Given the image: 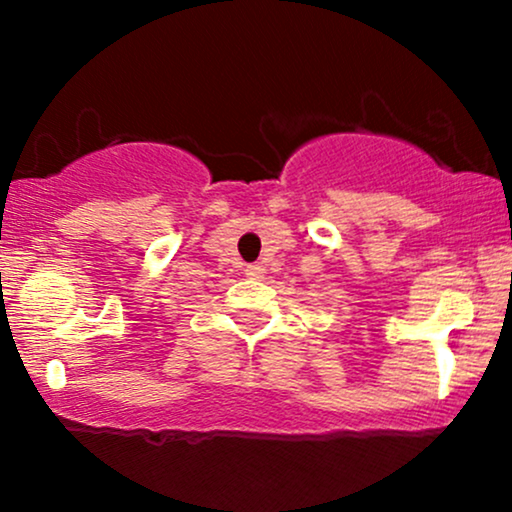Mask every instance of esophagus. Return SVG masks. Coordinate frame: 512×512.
Here are the masks:
<instances>
[{
    "instance_id": "esophagus-1",
    "label": "esophagus",
    "mask_w": 512,
    "mask_h": 512,
    "mask_svg": "<svg viewBox=\"0 0 512 512\" xmlns=\"http://www.w3.org/2000/svg\"><path fill=\"white\" fill-rule=\"evenodd\" d=\"M245 274H248L250 279H262L264 267L262 264H248V267H245Z\"/></svg>"
}]
</instances>
